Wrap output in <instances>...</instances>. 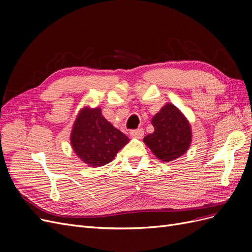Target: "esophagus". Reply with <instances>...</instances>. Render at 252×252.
<instances>
[{
  "label": "esophagus",
  "mask_w": 252,
  "mask_h": 252,
  "mask_svg": "<svg viewBox=\"0 0 252 252\" xmlns=\"http://www.w3.org/2000/svg\"><path fill=\"white\" fill-rule=\"evenodd\" d=\"M130 135L132 136V138L142 139L143 135H144V130H143V129H135V130L130 131Z\"/></svg>",
  "instance_id": "obj_1"
}]
</instances>
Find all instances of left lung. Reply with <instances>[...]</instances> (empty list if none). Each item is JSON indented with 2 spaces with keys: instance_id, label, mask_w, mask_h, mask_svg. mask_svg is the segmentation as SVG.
I'll use <instances>...</instances> for the list:
<instances>
[{
  "instance_id": "8db88e82",
  "label": "left lung",
  "mask_w": 252,
  "mask_h": 252,
  "mask_svg": "<svg viewBox=\"0 0 252 252\" xmlns=\"http://www.w3.org/2000/svg\"><path fill=\"white\" fill-rule=\"evenodd\" d=\"M155 131L143 139L154 155L163 162H171L188 150L192 133L188 120L179 108L166 104L151 120Z\"/></svg>"
}]
</instances>
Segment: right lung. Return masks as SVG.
Here are the masks:
<instances>
[{"instance_id": "add662e5", "label": "right lung", "mask_w": 252, "mask_h": 252, "mask_svg": "<svg viewBox=\"0 0 252 252\" xmlns=\"http://www.w3.org/2000/svg\"><path fill=\"white\" fill-rule=\"evenodd\" d=\"M128 142V136L113 127L98 107H84L74 121L70 135L74 154L90 167L110 163Z\"/></svg>"}]
</instances>
